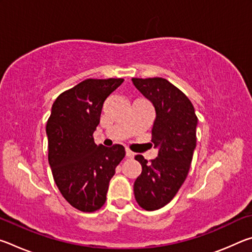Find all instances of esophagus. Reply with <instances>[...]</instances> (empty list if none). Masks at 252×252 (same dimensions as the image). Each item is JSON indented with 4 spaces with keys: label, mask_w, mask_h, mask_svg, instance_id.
I'll return each mask as SVG.
<instances>
[{
    "label": "esophagus",
    "mask_w": 252,
    "mask_h": 252,
    "mask_svg": "<svg viewBox=\"0 0 252 252\" xmlns=\"http://www.w3.org/2000/svg\"><path fill=\"white\" fill-rule=\"evenodd\" d=\"M126 155L127 158H133L135 156V153L132 152L130 149H126Z\"/></svg>",
    "instance_id": "obj_1"
}]
</instances>
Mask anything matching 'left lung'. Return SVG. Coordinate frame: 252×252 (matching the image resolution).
<instances>
[{
	"mask_svg": "<svg viewBox=\"0 0 252 252\" xmlns=\"http://www.w3.org/2000/svg\"><path fill=\"white\" fill-rule=\"evenodd\" d=\"M132 82L156 110L151 141L158 157L148 162L135 156L142 172L133 187L139 206L153 211L171 201L186 180L197 144L198 118L191 101L168 80L133 78Z\"/></svg>",
	"mask_w": 252,
	"mask_h": 252,
	"instance_id": "1",
	"label": "left lung"
}]
</instances>
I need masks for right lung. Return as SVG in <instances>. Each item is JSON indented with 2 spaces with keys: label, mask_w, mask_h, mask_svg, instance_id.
Returning a JSON list of instances; mask_svg holds the SVG:
<instances>
[{
  "label": "right lung",
  "mask_w": 252,
  "mask_h": 252,
  "mask_svg": "<svg viewBox=\"0 0 252 252\" xmlns=\"http://www.w3.org/2000/svg\"><path fill=\"white\" fill-rule=\"evenodd\" d=\"M123 79H88L60 94L46 123L49 163L60 192L72 207L93 212L103 206L109 182L126 156L121 144L96 146L93 132L106 97Z\"/></svg>",
  "instance_id": "1"
}]
</instances>
